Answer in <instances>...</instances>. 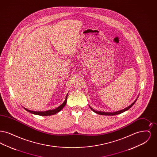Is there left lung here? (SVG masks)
I'll use <instances>...</instances> for the list:
<instances>
[{
    "label": "left lung",
    "mask_w": 157,
    "mask_h": 157,
    "mask_svg": "<svg viewBox=\"0 0 157 157\" xmlns=\"http://www.w3.org/2000/svg\"><path fill=\"white\" fill-rule=\"evenodd\" d=\"M137 98H138V97H137ZM137 98L135 100L134 102L133 103H132L129 106H128L127 107V108H124V109H122V110H120V111H116V112H102V111H97L94 110L93 108H92L90 106V108L91 109V110H92V111H93L94 112L97 113L98 114H99V115H118V114H120V113H123V112H125L126 111L128 110L129 108H131L134 105L135 103V102H136V101Z\"/></svg>",
    "instance_id": "1"
}]
</instances>
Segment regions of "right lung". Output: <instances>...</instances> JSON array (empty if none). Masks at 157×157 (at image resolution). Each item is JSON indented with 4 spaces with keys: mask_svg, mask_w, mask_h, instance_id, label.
<instances>
[{
    "mask_svg": "<svg viewBox=\"0 0 157 157\" xmlns=\"http://www.w3.org/2000/svg\"><path fill=\"white\" fill-rule=\"evenodd\" d=\"M67 97L65 98V101L62 104L59 105L58 108H56V109H52V110H48V111H31V110H29L23 107V108L27 111L28 112H30L32 114H35V115H40V116H50V115H52L54 114L57 113L58 112L60 111L65 106V105L67 104Z\"/></svg>",
    "mask_w": 157,
    "mask_h": 157,
    "instance_id": "right-lung-1",
    "label": "right lung"
}]
</instances>
